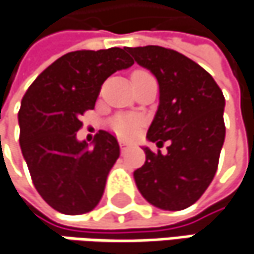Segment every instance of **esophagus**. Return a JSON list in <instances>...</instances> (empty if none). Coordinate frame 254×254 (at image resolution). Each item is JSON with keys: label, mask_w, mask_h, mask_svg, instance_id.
<instances>
[{"label": "esophagus", "mask_w": 254, "mask_h": 254, "mask_svg": "<svg viewBox=\"0 0 254 254\" xmlns=\"http://www.w3.org/2000/svg\"><path fill=\"white\" fill-rule=\"evenodd\" d=\"M128 143L127 141H124V140H120V149H121V152H126L127 149H128Z\"/></svg>", "instance_id": "esophagus-1"}]
</instances>
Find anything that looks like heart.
<instances>
[{
	"label": "heart",
	"instance_id": "heart-1",
	"mask_svg": "<svg viewBox=\"0 0 254 254\" xmlns=\"http://www.w3.org/2000/svg\"><path fill=\"white\" fill-rule=\"evenodd\" d=\"M114 131L123 137H133L136 134L138 127V120L131 116H117L113 120Z\"/></svg>",
	"mask_w": 254,
	"mask_h": 254
}]
</instances>
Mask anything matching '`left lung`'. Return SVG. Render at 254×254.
Segmentation results:
<instances>
[{
  "mask_svg": "<svg viewBox=\"0 0 254 254\" xmlns=\"http://www.w3.org/2000/svg\"><path fill=\"white\" fill-rule=\"evenodd\" d=\"M159 82L160 102L147 138L169 141L168 153L144 149L134 171L140 193L154 207L179 211L195 204L212 182L226 137L223 91L208 72L185 55L160 47H126Z\"/></svg>",
  "mask_w": 254,
  "mask_h": 254,
  "instance_id": "8db88e82",
  "label": "left lung"
}]
</instances>
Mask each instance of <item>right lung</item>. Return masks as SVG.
Wrapping results in <instances>:
<instances>
[{
	"mask_svg": "<svg viewBox=\"0 0 254 254\" xmlns=\"http://www.w3.org/2000/svg\"><path fill=\"white\" fill-rule=\"evenodd\" d=\"M133 64L120 47L70 52L46 67L23 97L21 152L37 192L62 214H85L100 202L120 146L101 130L89 149L76 140V131L81 116L95 107L104 81Z\"/></svg>",
	"mask_w": 254,
	"mask_h": 254,
	"instance_id": "obj_1",
	"label": "right lung"
}]
</instances>
